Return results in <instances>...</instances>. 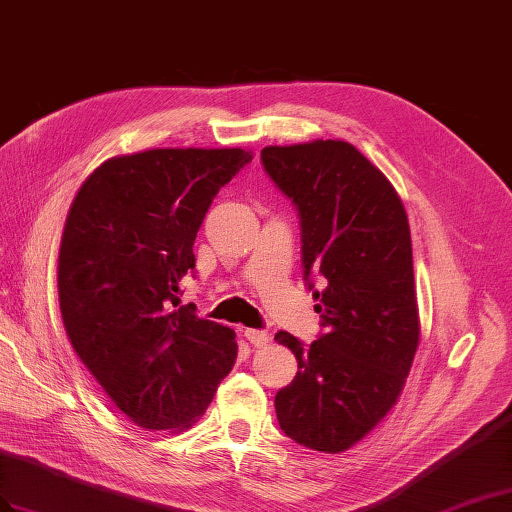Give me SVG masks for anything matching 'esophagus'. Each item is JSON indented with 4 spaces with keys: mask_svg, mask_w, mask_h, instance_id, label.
I'll list each match as a JSON object with an SVG mask.
<instances>
[{
    "mask_svg": "<svg viewBox=\"0 0 512 512\" xmlns=\"http://www.w3.org/2000/svg\"><path fill=\"white\" fill-rule=\"evenodd\" d=\"M244 337L253 346H266L270 342V333L268 331H259V329H244Z\"/></svg>",
    "mask_w": 512,
    "mask_h": 512,
    "instance_id": "1",
    "label": "esophagus"
}]
</instances>
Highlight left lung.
Returning <instances> with one entry per match:
<instances>
[{"label": "left lung", "instance_id": "left-lung-1", "mask_svg": "<svg viewBox=\"0 0 512 512\" xmlns=\"http://www.w3.org/2000/svg\"><path fill=\"white\" fill-rule=\"evenodd\" d=\"M261 162L298 209L309 290L313 277L324 285L313 298L326 333L309 348L274 335L298 361L274 409L287 437L337 454L398 402L419 346L409 218L391 181L350 142L266 147Z\"/></svg>", "mask_w": 512, "mask_h": 512}]
</instances>
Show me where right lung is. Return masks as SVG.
<instances>
[{"mask_svg": "<svg viewBox=\"0 0 512 512\" xmlns=\"http://www.w3.org/2000/svg\"><path fill=\"white\" fill-rule=\"evenodd\" d=\"M246 149H149L88 175L64 222L60 313L77 357L140 428L186 430L212 402L238 344L181 303L196 231Z\"/></svg>", "mask_w": 512, "mask_h": 512, "instance_id": "add662e5", "label": "right lung"}]
</instances>
